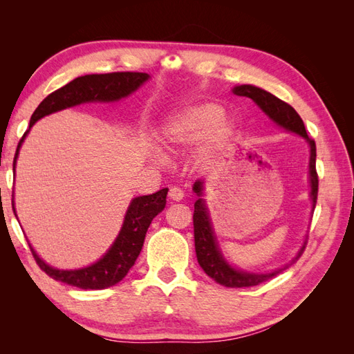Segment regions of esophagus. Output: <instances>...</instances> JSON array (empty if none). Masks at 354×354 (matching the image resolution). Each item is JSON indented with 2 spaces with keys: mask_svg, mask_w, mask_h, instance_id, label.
<instances>
[{
  "mask_svg": "<svg viewBox=\"0 0 354 354\" xmlns=\"http://www.w3.org/2000/svg\"><path fill=\"white\" fill-rule=\"evenodd\" d=\"M168 196H169V199H171V201H176V202H178V201L183 199V196H185V192L181 190L180 187L174 186V187H171V189H169V194H168Z\"/></svg>",
  "mask_w": 354,
  "mask_h": 354,
  "instance_id": "obj_1",
  "label": "esophagus"
}]
</instances>
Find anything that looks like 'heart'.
<instances>
[{"label":"heart","mask_w":354,"mask_h":354,"mask_svg":"<svg viewBox=\"0 0 354 354\" xmlns=\"http://www.w3.org/2000/svg\"><path fill=\"white\" fill-rule=\"evenodd\" d=\"M234 136V125L224 116L223 106L214 102H192L171 112L160 127V142L168 149L198 143L195 159L209 162Z\"/></svg>","instance_id":"obj_1"}]
</instances>
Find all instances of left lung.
I'll use <instances>...</instances> for the list:
<instances>
[{"mask_svg": "<svg viewBox=\"0 0 354 354\" xmlns=\"http://www.w3.org/2000/svg\"><path fill=\"white\" fill-rule=\"evenodd\" d=\"M233 94L241 95V97L251 99L259 108L270 118V120L279 125L283 130L298 134L303 137L308 143L310 147V159H308V181H310V199H312V211L316 207L317 201V173H316V145L313 138L307 136L306 127L301 118L295 112L292 106L277 99L272 93L266 91L263 88L255 87V85L243 84L236 85L233 90ZM194 192L198 195V201L195 202V211H194V232H195V251L198 257V263L209 277H212L217 283L227 286V288H245V286H255L260 285L266 281L272 279L276 274H279L286 267L295 263L306 250L307 238L299 248L298 254L294 257L291 264H286L282 269H276L269 273H254L246 272L238 267L232 266L220 250L216 232L212 229V223L209 218V212L207 202L202 199L203 195V180H198L194 185Z\"/></svg>", "mask_w": 354, "mask_h": 354, "instance_id": "8db88e82", "label": "left lung"}]
</instances>
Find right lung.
<instances>
[{
    "mask_svg": "<svg viewBox=\"0 0 354 354\" xmlns=\"http://www.w3.org/2000/svg\"><path fill=\"white\" fill-rule=\"evenodd\" d=\"M151 78L149 73L142 72H113V73H93L84 75V77L75 78L69 84L63 85L62 88L48 94L47 97L39 103L35 112L30 116L29 128L16 149V155L13 160V173L16 176V160L19 151L22 147L25 137L30 131L32 125L41 118L50 113H55L63 109L73 108L82 103H109L118 102L124 97H128L131 93L138 90L142 85ZM168 189H160L156 194L137 196L131 199L130 205L125 212L122 227L118 233L116 239L111 245V248L104 252L102 259L95 263L75 270H62L51 267L32 248L30 251L41 270H44L55 281L77 286L81 289H104L121 282L127 276L128 270L134 266L138 254L142 251L146 232L151 226L152 220L165 208ZM12 205L15 216V195L12 199Z\"/></svg>",
    "mask_w": 354,
    "mask_h": 354,
    "instance_id": "obj_1",
    "label": "right lung"
}]
</instances>
